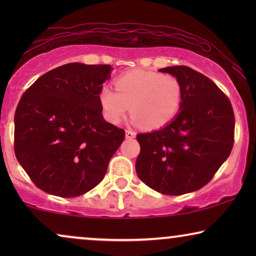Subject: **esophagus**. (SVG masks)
<instances>
[{"instance_id":"34e87169","label":"esophagus","mask_w":256,"mask_h":256,"mask_svg":"<svg viewBox=\"0 0 256 256\" xmlns=\"http://www.w3.org/2000/svg\"><path fill=\"white\" fill-rule=\"evenodd\" d=\"M135 136H136V132L134 130H132V129H127V130H126V138L132 140L134 138Z\"/></svg>"}]
</instances>
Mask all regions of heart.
I'll return each instance as SVG.
<instances>
[{
	"label": "heart",
	"mask_w": 256,
	"mask_h": 256,
	"mask_svg": "<svg viewBox=\"0 0 256 256\" xmlns=\"http://www.w3.org/2000/svg\"><path fill=\"white\" fill-rule=\"evenodd\" d=\"M115 90L104 86L99 102L108 122L118 124L129 110L132 122L148 129L166 126L178 114L183 88L176 76L154 71H132L115 79Z\"/></svg>",
	"instance_id": "obj_1"
}]
</instances>
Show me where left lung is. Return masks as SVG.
Wrapping results in <instances>:
<instances>
[{
  "label": "left lung",
  "instance_id": "left-lung-1",
  "mask_svg": "<svg viewBox=\"0 0 256 256\" xmlns=\"http://www.w3.org/2000/svg\"><path fill=\"white\" fill-rule=\"evenodd\" d=\"M180 80V112L166 127L138 134L140 180L160 194L180 196L212 180L234 144V112L228 96L188 66L160 68Z\"/></svg>",
  "mask_w": 256,
  "mask_h": 256
}]
</instances>
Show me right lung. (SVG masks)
<instances>
[{"label":"right lung","mask_w":256,"mask_h":256,"mask_svg":"<svg viewBox=\"0 0 256 256\" xmlns=\"http://www.w3.org/2000/svg\"><path fill=\"white\" fill-rule=\"evenodd\" d=\"M110 65L71 62L40 76L15 112L14 150L30 180L46 194L82 196L104 180L124 130L101 114L99 93Z\"/></svg>","instance_id":"obj_1"}]
</instances>
